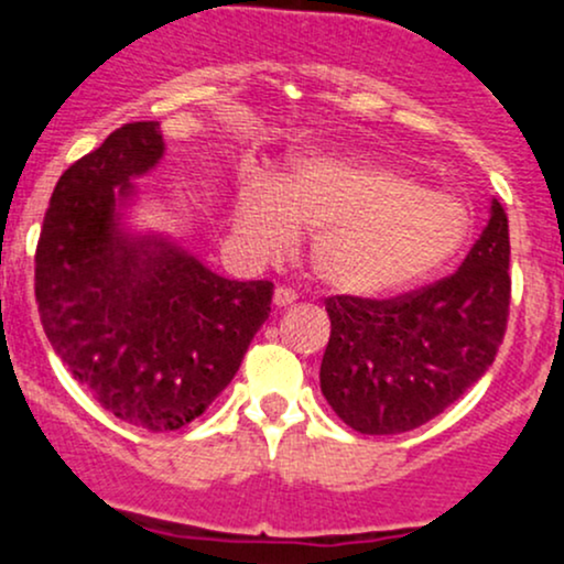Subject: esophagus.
<instances>
[{
  "mask_svg": "<svg viewBox=\"0 0 564 564\" xmlns=\"http://www.w3.org/2000/svg\"><path fill=\"white\" fill-rule=\"evenodd\" d=\"M296 302V291H291V289H286V286H278L275 289V294H273V304L278 310H283V307H291V304Z\"/></svg>",
  "mask_w": 564,
  "mask_h": 564,
  "instance_id": "obj_1",
  "label": "esophagus"
}]
</instances>
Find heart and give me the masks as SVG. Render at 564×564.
Returning <instances> with one entry per match:
<instances>
[{"mask_svg": "<svg viewBox=\"0 0 564 564\" xmlns=\"http://www.w3.org/2000/svg\"><path fill=\"white\" fill-rule=\"evenodd\" d=\"M254 260L275 262L313 230L310 262L332 291L390 296L445 268L467 241V204L426 191L403 166L368 153H315L291 161L275 185H251L232 215Z\"/></svg>", "mask_w": 564, "mask_h": 564, "instance_id": "1", "label": "heart"}]
</instances>
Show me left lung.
I'll use <instances>...</instances> for the list:
<instances>
[{
    "label": "left lung",
    "instance_id": "8db88e82",
    "mask_svg": "<svg viewBox=\"0 0 564 564\" xmlns=\"http://www.w3.org/2000/svg\"><path fill=\"white\" fill-rule=\"evenodd\" d=\"M509 219H490L456 273L394 300L332 296L321 392L360 435L411 432L494 366L509 318Z\"/></svg>",
    "mask_w": 564,
    "mask_h": 564
}]
</instances>
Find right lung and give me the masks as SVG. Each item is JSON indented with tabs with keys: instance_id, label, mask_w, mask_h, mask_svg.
Wrapping results in <instances>:
<instances>
[{
	"instance_id": "obj_1",
	"label": "right lung",
	"mask_w": 564,
	"mask_h": 564,
	"mask_svg": "<svg viewBox=\"0 0 564 564\" xmlns=\"http://www.w3.org/2000/svg\"><path fill=\"white\" fill-rule=\"evenodd\" d=\"M159 121H134L57 180L36 246L39 318L79 384L148 432L191 424L236 377L273 283L228 281L127 209L164 159Z\"/></svg>"
}]
</instances>
